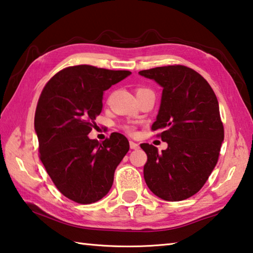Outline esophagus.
Wrapping results in <instances>:
<instances>
[{"label": "esophagus", "instance_id": "obj_1", "mask_svg": "<svg viewBox=\"0 0 253 253\" xmlns=\"http://www.w3.org/2000/svg\"><path fill=\"white\" fill-rule=\"evenodd\" d=\"M129 147H130V149H137L139 147V145L137 144V143H135V142H132V140H130L129 142Z\"/></svg>", "mask_w": 253, "mask_h": 253}]
</instances>
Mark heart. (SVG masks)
<instances>
[{"mask_svg":"<svg viewBox=\"0 0 253 253\" xmlns=\"http://www.w3.org/2000/svg\"><path fill=\"white\" fill-rule=\"evenodd\" d=\"M138 90H140V89H138ZM123 128L128 132V134H134V131H135V128L130 125H124Z\"/></svg>","mask_w":253,"mask_h":253,"instance_id":"b5f03b06","label":"heart"}]
</instances>
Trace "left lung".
Masks as SVG:
<instances>
[{
	"label": "left lung",
	"mask_w": 253,
	"mask_h": 253,
	"mask_svg": "<svg viewBox=\"0 0 253 253\" xmlns=\"http://www.w3.org/2000/svg\"><path fill=\"white\" fill-rule=\"evenodd\" d=\"M138 74L163 87L152 130L168 143L162 152L140 144L147 154L145 182L163 200H186L203 187L219 160L224 139L219 102L208 81L188 67H157Z\"/></svg>",
	"instance_id": "1"
}]
</instances>
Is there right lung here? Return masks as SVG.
Segmentation results:
<instances>
[{"instance_id": "right-lung-1", "label": "right lung", "mask_w": 253, "mask_h": 253, "mask_svg": "<svg viewBox=\"0 0 253 253\" xmlns=\"http://www.w3.org/2000/svg\"><path fill=\"white\" fill-rule=\"evenodd\" d=\"M130 74L89 65L68 67L41 92L34 116L40 160L55 187L74 202L90 204L104 198L129 151L119 132L101 143L88 134L97 126L104 91Z\"/></svg>"}]
</instances>
